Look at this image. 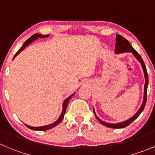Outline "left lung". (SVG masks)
Returning a JSON list of instances; mask_svg holds the SVG:
<instances>
[{
	"instance_id": "left-lung-1",
	"label": "left lung",
	"mask_w": 155,
	"mask_h": 155,
	"mask_svg": "<svg viewBox=\"0 0 155 155\" xmlns=\"http://www.w3.org/2000/svg\"><path fill=\"white\" fill-rule=\"evenodd\" d=\"M116 43H115V53L116 54H119V53H131L136 58L138 61L141 63V67H142L143 71H144V78H145V84H144V99H143L142 104H141V107L139 108L138 112L134 114L131 118H130L129 119L126 120V121H124L122 122H119V123H108V122H105V121L101 120L99 117L96 115L95 114V110L93 108V112L95 114V118H97L98 121L100 122L101 124H102L105 126L108 127V128H125V127H127L128 125H129L133 121L136 119L138 116L140 115V114L142 112V111L144 110V106H145L146 101H147V86H148V76H147V69H146V66L144 65V61H143L142 58L141 56L137 53V51L131 47V45L130 44L129 42L126 40L125 38H124L122 36L119 35V34H117L116 35Z\"/></svg>"
}]
</instances>
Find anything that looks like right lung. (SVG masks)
Returning <instances> with one entry per match:
<instances>
[{
    "instance_id": "right-lung-1",
    "label": "right lung",
    "mask_w": 155,
    "mask_h": 155,
    "mask_svg": "<svg viewBox=\"0 0 155 155\" xmlns=\"http://www.w3.org/2000/svg\"><path fill=\"white\" fill-rule=\"evenodd\" d=\"M49 37V34H47V35H42V34H34V35L32 36V37H30V38L28 39L27 40H26L25 43H24V45H23L22 47L20 48V50H18V51L17 52V53H16L15 55H14V59L16 57V56H17V55L19 54V53H21V51H23V50H24V49L26 48V47H27L30 43H31L32 42L34 41L35 40H37V39L38 38H46V37ZM13 59V60H14ZM73 95H74V93L73 94V95H71L70 96H69L68 98H66V99L64 100V102H63V111H62V113L61 115H60V118H58L57 120H56L55 122H53V123L50 124V125H45V126H40V127H33V126H30V125H26V126L27 127V128H29L30 129H32V130H35V131H46V130H48V129H50V128H53V127L56 126V125H58V124H60V122L62 121V120L63 119V117H64V115L65 113H66V107H67V105L68 103H69V100H70V99L73 96Z\"/></svg>"
}]
</instances>
